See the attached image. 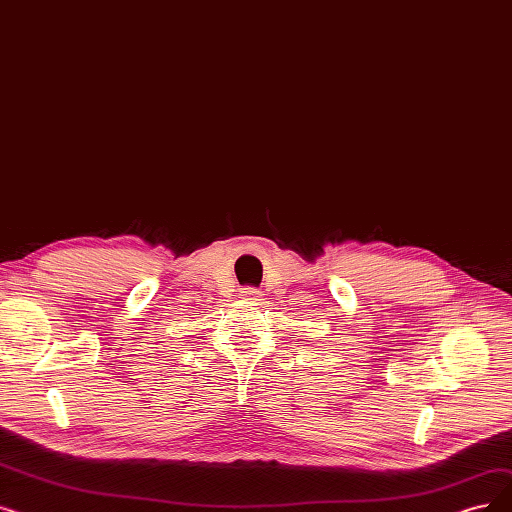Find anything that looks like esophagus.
<instances>
[{"instance_id":"obj_1","label":"esophagus","mask_w":512,"mask_h":512,"mask_svg":"<svg viewBox=\"0 0 512 512\" xmlns=\"http://www.w3.org/2000/svg\"><path fill=\"white\" fill-rule=\"evenodd\" d=\"M247 293H249V295H253V297H255V295H259V291H255V288H249Z\"/></svg>"}]
</instances>
